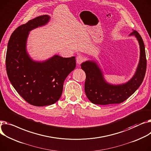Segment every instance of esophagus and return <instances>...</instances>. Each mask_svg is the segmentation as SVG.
Wrapping results in <instances>:
<instances>
[{
	"instance_id": "esophagus-1",
	"label": "esophagus",
	"mask_w": 151,
	"mask_h": 151,
	"mask_svg": "<svg viewBox=\"0 0 151 151\" xmlns=\"http://www.w3.org/2000/svg\"><path fill=\"white\" fill-rule=\"evenodd\" d=\"M85 61V58L82 55H79L76 57V63L78 64H81Z\"/></svg>"
}]
</instances>
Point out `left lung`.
<instances>
[{"label":"left lung","instance_id":"1","mask_svg":"<svg viewBox=\"0 0 151 151\" xmlns=\"http://www.w3.org/2000/svg\"><path fill=\"white\" fill-rule=\"evenodd\" d=\"M130 35H134L138 40L140 56L136 72L127 83L119 85L109 84L105 81L101 70L96 63L87 61L81 64V68L86 75L84 84L86 95L92 103L107 105L123 103L142 84L147 65L145 44L142 37L135 30Z\"/></svg>","mask_w":151,"mask_h":151}]
</instances>
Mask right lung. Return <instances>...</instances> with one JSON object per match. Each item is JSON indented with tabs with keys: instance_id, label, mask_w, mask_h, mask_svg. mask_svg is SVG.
Here are the masks:
<instances>
[{
	"instance_id": "right-lung-1",
	"label": "right lung",
	"mask_w": 151,
	"mask_h": 151,
	"mask_svg": "<svg viewBox=\"0 0 151 151\" xmlns=\"http://www.w3.org/2000/svg\"><path fill=\"white\" fill-rule=\"evenodd\" d=\"M48 15L38 16L17 27L8 43L6 68L9 81L29 104L45 106L55 103L61 97L63 84L68 74L75 68V57L55 55L44 62H36L26 50L29 32L45 25Z\"/></svg>"
}]
</instances>
